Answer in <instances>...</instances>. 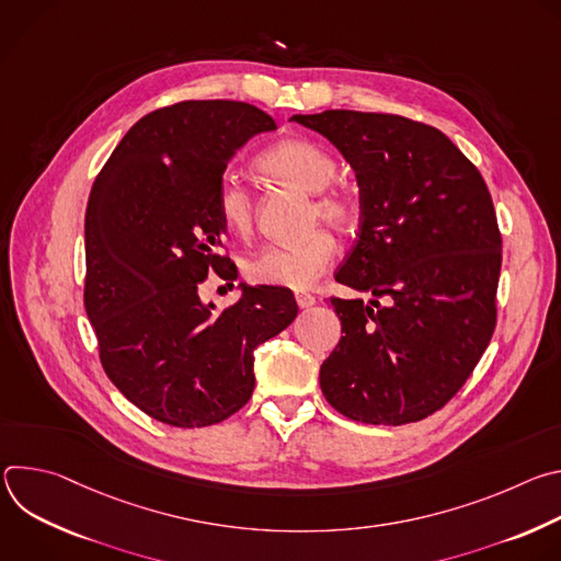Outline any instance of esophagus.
Listing matches in <instances>:
<instances>
[{
  "instance_id": "obj_1",
  "label": "esophagus",
  "mask_w": 561,
  "mask_h": 561,
  "mask_svg": "<svg viewBox=\"0 0 561 561\" xmlns=\"http://www.w3.org/2000/svg\"><path fill=\"white\" fill-rule=\"evenodd\" d=\"M295 301L299 308H310L314 304V297L308 293H295Z\"/></svg>"
}]
</instances>
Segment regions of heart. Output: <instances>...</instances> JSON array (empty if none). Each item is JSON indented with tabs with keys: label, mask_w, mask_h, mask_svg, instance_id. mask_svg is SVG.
I'll use <instances>...</instances> for the list:
<instances>
[{
	"label": "heart",
	"mask_w": 561,
	"mask_h": 561,
	"mask_svg": "<svg viewBox=\"0 0 561 561\" xmlns=\"http://www.w3.org/2000/svg\"><path fill=\"white\" fill-rule=\"evenodd\" d=\"M257 171L275 182L295 186L314 197L310 221L322 219L333 228H348L355 221L353 199L333 188L340 159L324 144L290 137L273 144L257 157ZM217 215L224 230L237 239L253 232L255 206L251 191L234 178H224L217 186ZM337 242L331 232L314 230L297 244L266 247L244 262V275L255 284L308 288L335 262Z\"/></svg>",
	"instance_id": "1"
}]
</instances>
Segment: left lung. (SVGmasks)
<instances>
[{"mask_svg": "<svg viewBox=\"0 0 561 561\" xmlns=\"http://www.w3.org/2000/svg\"><path fill=\"white\" fill-rule=\"evenodd\" d=\"M355 171L359 230L335 279L373 299H331L344 337L319 370L327 402L362 424L439 411L495 329L502 237L491 193L437 128L381 113L293 115ZM391 301L379 307L376 299Z\"/></svg>", "mask_w": 561, "mask_h": 561, "instance_id": "left-lung-1", "label": "left lung"}]
</instances>
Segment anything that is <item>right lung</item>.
<instances>
[{
    "instance_id": "1",
    "label": "right lung",
    "mask_w": 561,
    "mask_h": 561,
    "mask_svg": "<svg viewBox=\"0 0 561 561\" xmlns=\"http://www.w3.org/2000/svg\"><path fill=\"white\" fill-rule=\"evenodd\" d=\"M266 130L273 117L244 102L152 111L117 144L89 197L84 304L102 366L128 402L169 426H210L242 409L255 348L297 317L275 286H239L224 310L199 297L208 271L230 262L217 255V186L234 152Z\"/></svg>"
}]
</instances>
